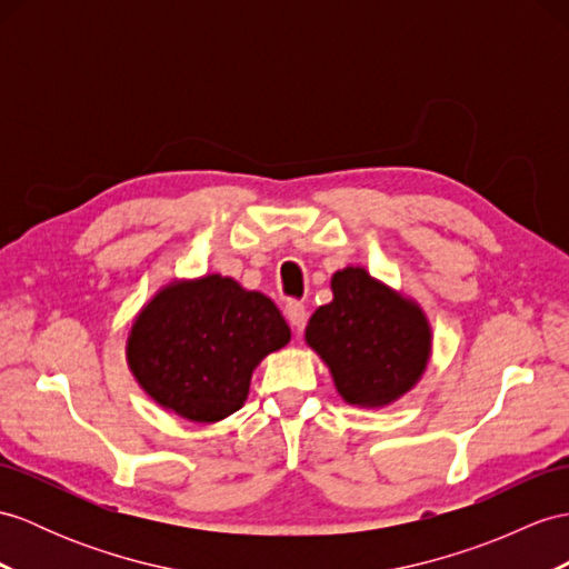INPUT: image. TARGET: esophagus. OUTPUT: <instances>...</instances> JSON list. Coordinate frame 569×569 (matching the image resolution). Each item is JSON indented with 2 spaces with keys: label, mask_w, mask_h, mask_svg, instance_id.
Instances as JSON below:
<instances>
[{
  "label": "esophagus",
  "mask_w": 569,
  "mask_h": 569,
  "mask_svg": "<svg viewBox=\"0 0 569 569\" xmlns=\"http://www.w3.org/2000/svg\"><path fill=\"white\" fill-rule=\"evenodd\" d=\"M284 318H287V323L299 332L303 328V323H307V307H303L301 301H289L284 307Z\"/></svg>",
  "instance_id": "esophagus-1"
}]
</instances>
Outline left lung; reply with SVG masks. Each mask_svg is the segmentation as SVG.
I'll list each match as a JSON object with an SVG mask.
<instances>
[{
    "label": "left lung",
    "instance_id": "1",
    "mask_svg": "<svg viewBox=\"0 0 569 569\" xmlns=\"http://www.w3.org/2000/svg\"><path fill=\"white\" fill-rule=\"evenodd\" d=\"M332 301L309 318L307 345L330 369L345 403L383 408L422 379L432 355V326L420 303L365 268L330 280Z\"/></svg>",
    "mask_w": 569,
    "mask_h": 569
}]
</instances>
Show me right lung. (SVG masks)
<instances>
[{
    "mask_svg": "<svg viewBox=\"0 0 569 569\" xmlns=\"http://www.w3.org/2000/svg\"><path fill=\"white\" fill-rule=\"evenodd\" d=\"M289 338L272 299L212 272L161 287L134 316L124 357L154 403L210 425L246 403L256 367Z\"/></svg>",
    "mask_w": 569,
    "mask_h": 569,
    "instance_id": "obj_1",
    "label": "right lung"
}]
</instances>
